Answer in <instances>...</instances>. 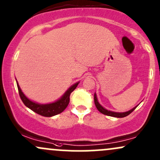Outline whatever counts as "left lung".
Masks as SVG:
<instances>
[{
	"label": "left lung",
	"mask_w": 160,
	"mask_h": 160,
	"mask_svg": "<svg viewBox=\"0 0 160 160\" xmlns=\"http://www.w3.org/2000/svg\"><path fill=\"white\" fill-rule=\"evenodd\" d=\"M94 102H95V105H96V107L97 108V109L99 110V111L101 112V113H102L103 115H108V116L115 117V118H124V117L128 116V115H130V114H131V112L134 111L135 108L138 107V106H135L132 108V109L129 110V111L125 112H115L109 111V110H107L105 108H103V107L99 104V102H98L97 96H96V93L94 94Z\"/></svg>",
	"instance_id": "left-lung-1"
}]
</instances>
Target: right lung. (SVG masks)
<instances>
[{"instance_id": "right-lung-1", "label": "right lung", "mask_w": 160, "mask_h": 160, "mask_svg": "<svg viewBox=\"0 0 160 160\" xmlns=\"http://www.w3.org/2000/svg\"><path fill=\"white\" fill-rule=\"evenodd\" d=\"M17 84L20 99L26 107H28L31 110H32L33 112L38 114V115H42V116L52 117L54 116V115H58V114L61 113L67 108V106L69 104L71 93L77 88V85L79 84V82H77V83L73 84V86H71L58 100H57L56 102H54L48 103V104H39V103H36L35 102L31 101L22 92L20 86H19L18 83H17Z\"/></svg>"}]
</instances>
